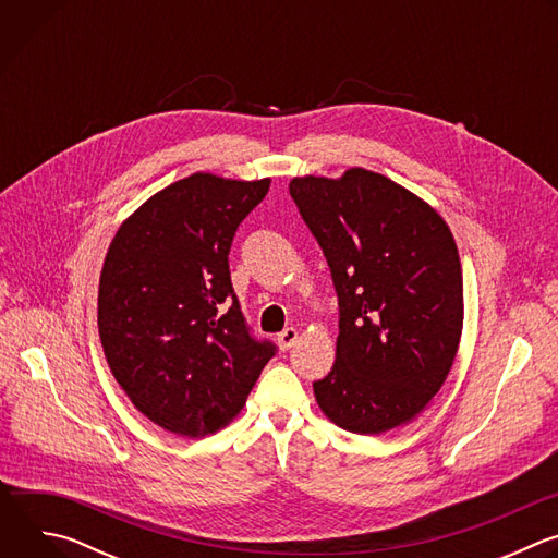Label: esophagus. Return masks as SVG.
<instances>
[{"label":"esophagus","mask_w":558,"mask_h":558,"mask_svg":"<svg viewBox=\"0 0 558 558\" xmlns=\"http://www.w3.org/2000/svg\"><path fill=\"white\" fill-rule=\"evenodd\" d=\"M298 338H300L298 329L287 327L284 331H280V333H278V347H280L282 351H287V349H291V347L298 342Z\"/></svg>","instance_id":"1"}]
</instances>
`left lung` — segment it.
I'll use <instances>...</instances> for the list:
<instances>
[{
    "instance_id": "left-lung-1",
    "label": "left lung",
    "mask_w": 558,
    "mask_h": 558,
    "mask_svg": "<svg viewBox=\"0 0 558 558\" xmlns=\"http://www.w3.org/2000/svg\"><path fill=\"white\" fill-rule=\"evenodd\" d=\"M289 194L329 263L340 306L336 364L313 381L340 428L379 435L411 422L446 381L463 327V280L444 218L364 168L302 177Z\"/></svg>"
}]
</instances>
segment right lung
I'll return each instance as SVG.
<instances>
[{
  "mask_svg": "<svg viewBox=\"0 0 558 558\" xmlns=\"http://www.w3.org/2000/svg\"><path fill=\"white\" fill-rule=\"evenodd\" d=\"M271 181L192 174L117 231L99 280V336L114 379L156 426L205 437L247 402L269 340L247 327L229 250Z\"/></svg>",
  "mask_w": 558,
  "mask_h": 558,
  "instance_id": "right-lung-1",
  "label": "right lung"
}]
</instances>
